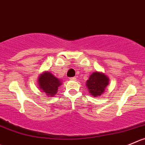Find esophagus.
Instances as JSON below:
<instances>
[{
  "label": "esophagus",
  "instance_id": "34e87169",
  "mask_svg": "<svg viewBox=\"0 0 145 145\" xmlns=\"http://www.w3.org/2000/svg\"><path fill=\"white\" fill-rule=\"evenodd\" d=\"M76 77H71V78H70V80H71V81H76Z\"/></svg>",
  "mask_w": 145,
  "mask_h": 145
}]
</instances>
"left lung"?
Here are the masks:
<instances>
[{"instance_id":"obj_1","label":"left lung","mask_w":145,"mask_h":145,"mask_svg":"<svg viewBox=\"0 0 145 145\" xmlns=\"http://www.w3.org/2000/svg\"><path fill=\"white\" fill-rule=\"evenodd\" d=\"M109 84V78L105 74L95 71L90 76L86 81V86L91 95L100 96L105 92V89Z\"/></svg>"}]
</instances>
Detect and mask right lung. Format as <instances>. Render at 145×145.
Instances as JSON below:
<instances>
[{
	"label": "right lung",
	"instance_id": "right-lung-1",
	"mask_svg": "<svg viewBox=\"0 0 145 145\" xmlns=\"http://www.w3.org/2000/svg\"><path fill=\"white\" fill-rule=\"evenodd\" d=\"M38 86L43 93L50 97L56 95L58 87L61 85V81L54 76L52 73L45 71L39 76Z\"/></svg>",
	"mask_w": 145,
	"mask_h": 145
}]
</instances>
